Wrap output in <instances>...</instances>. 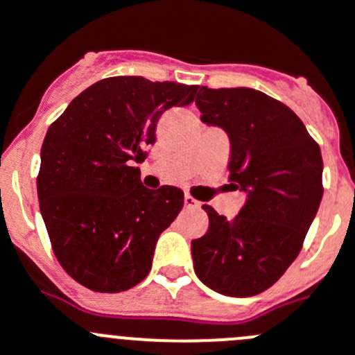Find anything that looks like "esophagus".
Masks as SVG:
<instances>
[{
    "label": "esophagus",
    "instance_id": "esophagus-1",
    "mask_svg": "<svg viewBox=\"0 0 355 355\" xmlns=\"http://www.w3.org/2000/svg\"><path fill=\"white\" fill-rule=\"evenodd\" d=\"M184 207H187V209H199L200 202L199 200H195L191 195H184Z\"/></svg>",
    "mask_w": 355,
    "mask_h": 355
}]
</instances>
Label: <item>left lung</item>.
<instances>
[{
  "instance_id": "8db88e82",
  "label": "left lung",
  "mask_w": 355,
  "mask_h": 355,
  "mask_svg": "<svg viewBox=\"0 0 355 355\" xmlns=\"http://www.w3.org/2000/svg\"><path fill=\"white\" fill-rule=\"evenodd\" d=\"M195 105L229 135V180L246 193L232 220L202 206L209 229L191 241L195 275L223 295H257L303 248L324 193L320 148L294 110L262 91L202 86Z\"/></svg>"
}]
</instances>
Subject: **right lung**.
I'll list each match as a JSON object with an SVG mask.
<instances>
[{
	"label": "right lung",
	"instance_id": "obj_1",
	"mask_svg": "<svg viewBox=\"0 0 355 355\" xmlns=\"http://www.w3.org/2000/svg\"><path fill=\"white\" fill-rule=\"evenodd\" d=\"M199 86L109 77L84 89L52 123L37 178L40 213L61 268L95 292H123L151 269L160 234L183 207L180 188L148 190L135 164L171 107Z\"/></svg>",
	"mask_w": 355,
	"mask_h": 355
}]
</instances>
